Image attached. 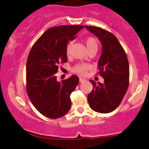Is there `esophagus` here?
<instances>
[{"mask_svg":"<svg viewBox=\"0 0 149 149\" xmlns=\"http://www.w3.org/2000/svg\"><path fill=\"white\" fill-rule=\"evenodd\" d=\"M79 81H80V83H84L86 81V79H83V78H79Z\"/></svg>","mask_w":149,"mask_h":149,"instance_id":"1","label":"esophagus"}]
</instances>
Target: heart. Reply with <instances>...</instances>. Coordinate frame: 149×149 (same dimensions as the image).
Here are the masks:
<instances>
[{
	"label": "heart",
	"mask_w": 149,
	"mask_h": 149,
	"mask_svg": "<svg viewBox=\"0 0 149 149\" xmlns=\"http://www.w3.org/2000/svg\"><path fill=\"white\" fill-rule=\"evenodd\" d=\"M85 43L87 47V49H89L93 47H97L98 46V44H97V41L95 38L94 37H87L85 40ZM71 47H72V43L69 42L68 43L67 45H66L65 47V52L66 55L68 56L70 54V51H71ZM91 68V66L90 65H88V64H79V65H77L75 66L74 68H73V71L75 73H78V74L81 75V76H85L86 75V73H88V70Z\"/></svg>",
	"instance_id": "b5f03b06"
}]
</instances>
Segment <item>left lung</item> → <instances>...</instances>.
<instances>
[{
    "mask_svg": "<svg viewBox=\"0 0 149 149\" xmlns=\"http://www.w3.org/2000/svg\"><path fill=\"white\" fill-rule=\"evenodd\" d=\"M97 36L102 45L99 60V74L103 84L91 80L93 89L88 95L90 107L100 113H109L121 103L129 85V63L124 49L113 34L97 26H85Z\"/></svg>",
    "mask_w": 149,
    "mask_h": 149,
    "instance_id": "obj_1",
    "label": "left lung"
}]
</instances>
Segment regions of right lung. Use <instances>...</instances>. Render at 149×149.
<instances>
[{
  "label": "right lung",
  "mask_w": 149,
  "mask_h": 149,
  "mask_svg": "<svg viewBox=\"0 0 149 149\" xmlns=\"http://www.w3.org/2000/svg\"><path fill=\"white\" fill-rule=\"evenodd\" d=\"M84 26L63 25L48 29L36 41L26 62V92L34 107L44 116H64L71 106L70 96L79 82L73 75L62 82L55 73L68 61L65 47Z\"/></svg>",
  "instance_id": "1"
}]
</instances>
